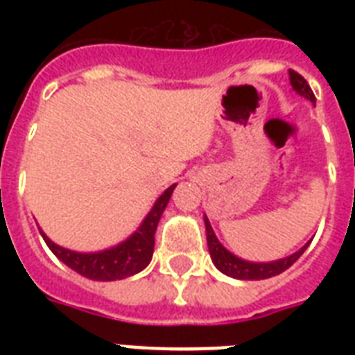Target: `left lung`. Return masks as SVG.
<instances>
[{
	"mask_svg": "<svg viewBox=\"0 0 355 355\" xmlns=\"http://www.w3.org/2000/svg\"><path fill=\"white\" fill-rule=\"evenodd\" d=\"M289 80H291L293 90L297 92L298 96L306 97V99H309L311 103H315L313 92H311V88H309V85L306 83V79H304L302 75L289 69ZM205 225L211 261H214V265H216L217 269L221 270L223 275L232 276V278H237V280H265V278H270V276L280 275V272L289 269V267L302 256L304 250H306L309 245V243H306L300 250H297V252L291 254V256H287V258L269 261V263H256V261H247V259L237 258L236 254H232L230 250H227V248L223 247L221 243H219V239L216 237V234H214V230H211V225L206 216Z\"/></svg>",
	"mask_w": 355,
	"mask_h": 355,
	"instance_id": "1",
	"label": "left lung"
}]
</instances>
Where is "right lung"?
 <instances>
[{"label":"right lung","instance_id":"right-lung-1","mask_svg":"<svg viewBox=\"0 0 355 355\" xmlns=\"http://www.w3.org/2000/svg\"><path fill=\"white\" fill-rule=\"evenodd\" d=\"M175 188H177V184L169 186L156 199L155 206L150 208L144 223L139 225V228L132 236L119 243V245H116V247L107 248V250L75 252V250H69V248L58 247L57 243H53L42 230L40 234L44 237V241L47 243V247L51 248V252L62 263L68 265L69 269L79 272L80 276L97 282L123 280V278H128V276L144 270L150 263V258H153V252H155L156 227H158V221H160L162 214L166 210Z\"/></svg>","mask_w":355,"mask_h":355}]
</instances>
